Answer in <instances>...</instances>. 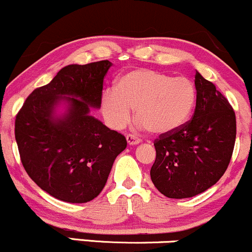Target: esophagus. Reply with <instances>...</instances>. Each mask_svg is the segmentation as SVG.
<instances>
[{
  "label": "esophagus",
  "instance_id": "esophagus-1",
  "mask_svg": "<svg viewBox=\"0 0 252 252\" xmlns=\"http://www.w3.org/2000/svg\"><path fill=\"white\" fill-rule=\"evenodd\" d=\"M126 142H128L129 146H136L141 142V140L138 137H136L135 135H126Z\"/></svg>",
  "mask_w": 252,
  "mask_h": 252
}]
</instances>
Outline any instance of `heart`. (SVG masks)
Returning <instances> with one entry per match:
<instances>
[{
    "mask_svg": "<svg viewBox=\"0 0 252 252\" xmlns=\"http://www.w3.org/2000/svg\"><path fill=\"white\" fill-rule=\"evenodd\" d=\"M195 102V88L187 78L135 68L118 77L114 89L103 91L100 111L110 128L121 130L135 108L138 126L154 135H168L186 124Z\"/></svg>",
    "mask_w": 252,
    "mask_h": 252,
    "instance_id": "heart-1",
    "label": "heart"
}]
</instances>
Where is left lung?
I'll return each mask as SVG.
<instances>
[{
	"mask_svg": "<svg viewBox=\"0 0 252 252\" xmlns=\"http://www.w3.org/2000/svg\"><path fill=\"white\" fill-rule=\"evenodd\" d=\"M196 103L192 121L155 141L150 178L172 199L192 198L224 175L236 141V116L216 86L196 71Z\"/></svg>",
	"mask_w": 252,
	"mask_h": 252,
	"instance_id": "1",
	"label": "left lung"
}]
</instances>
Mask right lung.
<instances>
[{
    "instance_id": "obj_1",
    "label": "right lung",
    "mask_w": 252,
    "mask_h": 252,
    "mask_svg": "<svg viewBox=\"0 0 252 252\" xmlns=\"http://www.w3.org/2000/svg\"><path fill=\"white\" fill-rule=\"evenodd\" d=\"M109 60L62 68L17 114L15 140L26 172L62 201H91L105 186L126 140L90 112L100 108Z\"/></svg>"
}]
</instances>
